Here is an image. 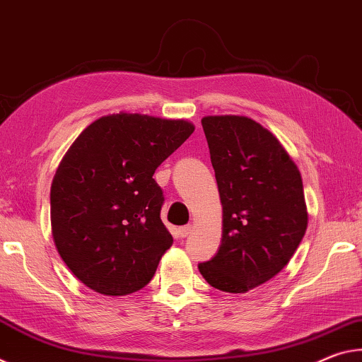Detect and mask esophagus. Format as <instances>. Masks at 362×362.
Wrapping results in <instances>:
<instances>
[{
    "instance_id": "esophagus-1",
    "label": "esophagus",
    "mask_w": 362,
    "mask_h": 362,
    "mask_svg": "<svg viewBox=\"0 0 362 362\" xmlns=\"http://www.w3.org/2000/svg\"><path fill=\"white\" fill-rule=\"evenodd\" d=\"M191 230H192V226H181L180 229H177V233H180V237H187L189 234H191Z\"/></svg>"
}]
</instances>
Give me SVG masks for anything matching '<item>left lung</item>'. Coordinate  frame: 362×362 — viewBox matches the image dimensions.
<instances>
[{"mask_svg": "<svg viewBox=\"0 0 362 362\" xmlns=\"http://www.w3.org/2000/svg\"><path fill=\"white\" fill-rule=\"evenodd\" d=\"M202 127L223 205V239L199 271L211 287L245 293L281 272L303 239V181L276 136L252 118L210 115Z\"/></svg>", "mask_w": 362, "mask_h": 362, "instance_id": "left-lung-1", "label": "left lung"}]
</instances>
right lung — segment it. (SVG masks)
Segmentation results:
<instances>
[{"label": "right lung", "instance_id": "obj_1", "mask_svg": "<svg viewBox=\"0 0 362 362\" xmlns=\"http://www.w3.org/2000/svg\"><path fill=\"white\" fill-rule=\"evenodd\" d=\"M192 133L186 120L120 112L70 146L51 185V226L59 255L86 287L122 297L151 282L173 244L152 176Z\"/></svg>", "mask_w": 362, "mask_h": 362}]
</instances>
